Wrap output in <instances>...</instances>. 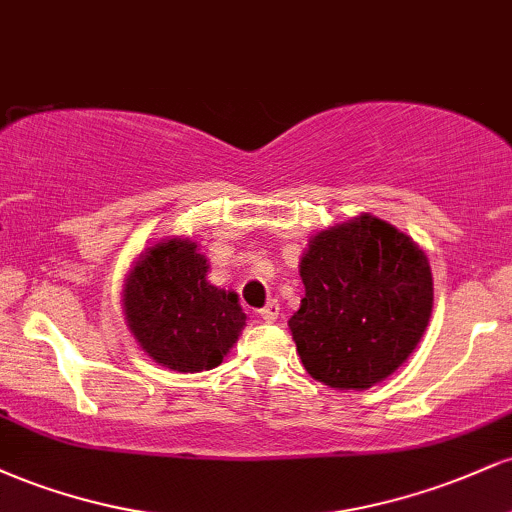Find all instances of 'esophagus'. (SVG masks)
<instances>
[{
	"instance_id": "34e87169",
	"label": "esophagus",
	"mask_w": 512,
	"mask_h": 512,
	"mask_svg": "<svg viewBox=\"0 0 512 512\" xmlns=\"http://www.w3.org/2000/svg\"><path fill=\"white\" fill-rule=\"evenodd\" d=\"M260 317L264 322H274L276 317H279V303L276 301H269L264 308H260Z\"/></svg>"
}]
</instances>
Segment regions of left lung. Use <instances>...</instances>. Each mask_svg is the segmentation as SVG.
Masks as SVG:
<instances>
[{
	"label": "left lung",
	"mask_w": 512,
	"mask_h": 512,
	"mask_svg": "<svg viewBox=\"0 0 512 512\" xmlns=\"http://www.w3.org/2000/svg\"><path fill=\"white\" fill-rule=\"evenodd\" d=\"M305 298L289 327L305 370L339 390H366L407 361L433 308L428 257L390 223L322 231L301 260Z\"/></svg>",
	"instance_id": "1"
}]
</instances>
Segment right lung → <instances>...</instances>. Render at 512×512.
I'll list each match as a JSON object with an SVG mask.
<instances>
[{"label": "right lung", "mask_w": 512, "mask_h": 512, "mask_svg": "<svg viewBox=\"0 0 512 512\" xmlns=\"http://www.w3.org/2000/svg\"><path fill=\"white\" fill-rule=\"evenodd\" d=\"M192 240H168L139 257L125 286V313L142 349L178 373L216 368L245 325L238 296L207 281Z\"/></svg>", "instance_id": "add662e5"}]
</instances>
